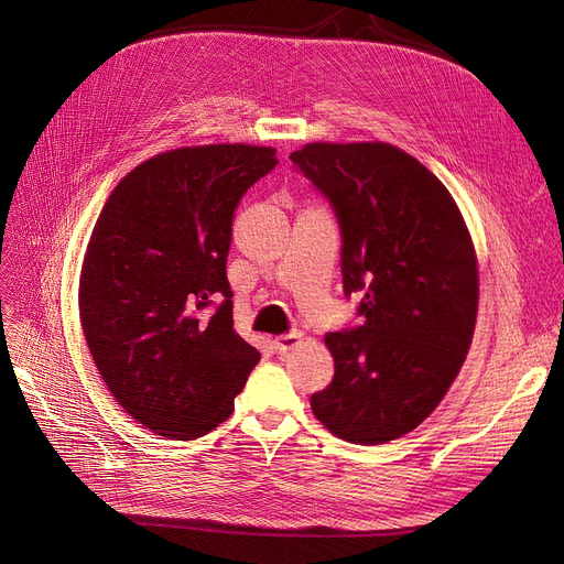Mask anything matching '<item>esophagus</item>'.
Masks as SVG:
<instances>
[{
	"label": "esophagus",
	"instance_id": "esophagus-1",
	"mask_svg": "<svg viewBox=\"0 0 564 564\" xmlns=\"http://www.w3.org/2000/svg\"><path fill=\"white\" fill-rule=\"evenodd\" d=\"M304 334L302 332H290V334H283L276 338V349L279 351H290L292 347H297L302 343Z\"/></svg>",
	"mask_w": 564,
	"mask_h": 564
}]
</instances>
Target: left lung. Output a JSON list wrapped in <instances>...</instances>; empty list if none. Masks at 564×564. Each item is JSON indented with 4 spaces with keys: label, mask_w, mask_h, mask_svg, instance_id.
<instances>
[{
    "label": "left lung",
    "mask_w": 564,
    "mask_h": 564,
    "mask_svg": "<svg viewBox=\"0 0 564 564\" xmlns=\"http://www.w3.org/2000/svg\"><path fill=\"white\" fill-rule=\"evenodd\" d=\"M290 160L336 207L343 290L366 317L324 338L336 372L311 409L338 438L379 446L416 430L466 361L476 247L446 185L393 143L313 141Z\"/></svg>",
    "instance_id": "left-lung-1"
}]
</instances>
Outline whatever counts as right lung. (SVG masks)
Wrapping results in <instances>:
<instances>
[{"instance_id":"add662e5","label":"right lung","mask_w":564,"mask_h":564,"mask_svg":"<svg viewBox=\"0 0 564 564\" xmlns=\"http://www.w3.org/2000/svg\"><path fill=\"white\" fill-rule=\"evenodd\" d=\"M274 166L272 145L173 148L121 177L94 226L82 332L113 400L160 436L215 430L260 361L232 329L226 258L237 203Z\"/></svg>"}]
</instances>
